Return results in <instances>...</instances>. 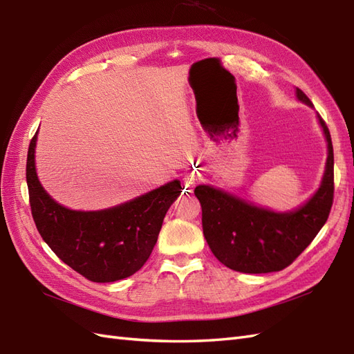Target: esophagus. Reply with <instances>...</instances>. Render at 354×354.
<instances>
[{"label": "esophagus", "instance_id": "1", "mask_svg": "<svg viewBox=\"0 0 354 354\" xmlns=\"http://www.w3.org/2000/svg\"><path fill=\"white\" fill-rule=\"evenodd\" d=\"M196 177L192 174V176H186L185 177V186L187 187V189H194L195 187V185H196Z\"/></svg>", "mask_w": 354, "mask_h": 354}]
</instances>
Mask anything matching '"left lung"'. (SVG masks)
Masks as SVG:
<instances>
[{
	"mask_svg": "<svg viewBox=\"0 0 354 354\" xmlns=\"http://www.w3.org/2000/svg\"><path fill=\"white\" fill-rule=\"evenodd\" d=\"M296 98L313 109L301 89ZM317 114L328 158L319 189L290 212H274L209 185L195 187L203 208V231L213 254L227 268L266 274L289 266L326 223L333 199V149L326 123Z\"/></svg>",
	"mask_w": 354,
	"mask_h": 354,
	"instance_id": "obj_1",
	"label": "left lung"
}]
</instances>
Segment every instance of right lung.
Masks as SVG:
<instances>
[{"instance_id": "1", "label": "right lung", "mask_w": 354, "mask_h": 354, "mask_svg": "<svg viewBox=\"0 0 354 354\" xmlns=\"http://www.w3.org/2000/svg\"><path fill=\"white\" fill-rule=\"evenodd\" d=\"M37 133L28 149L26 183L34 222L44 243L91 281L111 283L136 274L149 259L168 208L181 194L180 180L110 208L71 209L56 203L38 180Z\"/></svg>"}]
</instances>
